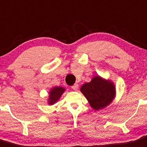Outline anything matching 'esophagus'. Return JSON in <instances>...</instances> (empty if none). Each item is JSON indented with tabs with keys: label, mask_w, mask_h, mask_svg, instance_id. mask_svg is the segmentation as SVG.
<instances>
[{
	"label": "esophagus",
	"mask_w": 147,
	"mask_h": 147,
	"mask_svg": "<svg viewBox=\"0 0 147 147\" xmlns=\"http://www.w3.org/2000/svg\"><path fill=\"white\" fill-rule=\"evenodd\" d=\"M78 87H79V86H78V84H75V85H72V88L74 90H78Z\"/></svg>",
	"instance_id": "1"
}]
</instances>
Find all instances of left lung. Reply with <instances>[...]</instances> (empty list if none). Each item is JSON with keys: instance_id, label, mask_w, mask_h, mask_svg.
<instances>
[{"instance_id": "left-lung-1", "label": "left lung", "mask_w": 147, "mask_h": 147, "mask_svg": "<svg viewBox=\"0 0 147 147\" xmlns=\"http://www.w3.org/2000/svg\"><path fill=\"white\" fill-rule=\"evenodd\" d=\"M80 91L90 102V106L97 111L109 105L116 95L113 82L99 76L94 77L90 82L84 84L81 87Z\"/></svg>"}]
</instances>
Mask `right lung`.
I'll use <instances>...</instances> for the list:
<instances>
[{
	"label": "right lung",
	"instance_id": "right-lung-1",
	"mask_svg": "<svg viewBox=\"0 0 147 147\" xmlns=\"http://www.w3.org/2000/svg\"><path fill=\"white\" fill-rule=\"evenodd\" d=\"M65 89L62 87H55L52 88L49 92V104L53 105L60 98L62 94L65 92Z\"/></svg>",
	"mask_w": 147,
	"mask_h": 147
}]
</instances>
